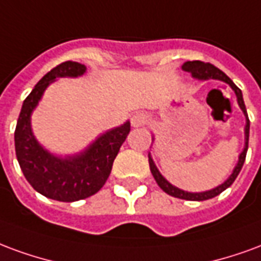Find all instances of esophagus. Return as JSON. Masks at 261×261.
<instances>
[{"mask_svg":"<svg viewBox=\"0 0 261 261\" xmlns=\"http://www.w3.org/2000/svg\"><path fill=\"white\" fill-rule=\"evenodd\" d=\"M147 122H149V117H147L144 112H136V114L130 118V123H132L133 128H140V126H144Z\"/></svg>","mask_w":261,"mask_h":261,"instance_id":"obj_1","label":"esophagus"}]
</instances>
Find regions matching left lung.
I'll return each mask as SVG.
<instances>
[{"label":"left lung","instance_id":"1","mask_svg":"<svg viewBox=\"0 0 261 261\" xmlns=\"http://www.w3.org/2000/svg\"><path fill=\"white\" fill-rule=\"evenodd\" d=\"M182 69L186 70V72H191L192 76L196 77V79H199V81L216 79V81L225 82L227 85H229V86L232 87V90L235 91V94H237L238 98V104H239V107H241V110H242L243 114H245V117H246V126H245V147H243L242 153L239 154V160H238L237 167L233 168L232 174L229 175V178H228L224 184H221L220 186H217L214 189H211V191L200 192V193H192V192H185L182 191V189H178L176 186L171 185L170 182L165 179L163 175L160 174V171L157 170V167L154 164L153 159L149 155L150 171H151V174H153L155 182L159 184L160 188H161L165 193L174 196V197H178V199H185V200H208V199H213V197H216V196L220 195V193L225 191L227 188H229V186L233 184V180L237 179V176L239 175L241 170H242L243 163H245V159H246V153H248L249 128H250V122H249L248 112H246V107H245V102H243L242 91H241V89H239V87H238L221 69H218V68H216L214 65H211L210 62H201V61H188V62H185V64L182 65Z\"/></svg>","mask_w":261,"mask_h":261}]
</instances>
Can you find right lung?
Segmentation results:
<instances>
[{
    "instance_id": "right-lung-1",
    "label": "right lung",
    "mask_w": 261,
    "mask_h": 261,
    "mask_svg": "<svg viewBox=\"0 0 261 261\" xmlns=\"http://www.w3.org/2000/svg\"><path fill=\"white\" fill-rule=\"evenodd\" d=\"M85 72L86 66L73 61L53 68L24 98L15 129V151L24 178L34 191L53 200H82L100 191L111 174L112 163L130 130L128 121L102 133L85 151L65 159L51 154L36 140L30 126V115L47 86L57 77H76Z\"/></svg>"
}]
</instances>
